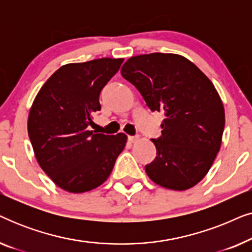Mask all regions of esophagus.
<instances>
[{"mask_svg": "<svg viewBox=\"0 0 252 252\" xmlns=\"http://www.w3.org/2000/svg\"><path fill=\"white\" fill-rule=\"evenodd\" d=\"M137 140H139V136H137V135H135V136H128V141H129L130 143L136 142Z\"/></svg>", "mask_w": 252, "mask_h": 252, "instance_id": "esophagus-1", "label": "esophagus"}]
</instances>
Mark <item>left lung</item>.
Segmentation results:
<instances>
[{
	"mask_svg": "<svg viewBox=\"0 0 252 252\" xmlns=\"http://www.w3.org/2000/svg\"><path fill=\"white\" fill-rule=\"evenodd\" d=\"M122 75L151 111L164 113L157 156L146 165L155 184L186 190L205 177L221 146L225 110L210 79L184 56L154 53L130 57Z\"/></svg>",
	"mask_w": 252,
	"mask_h": 252,
	"instance_id": "obj_1",
	"label": "left lung"
}]
</instances>
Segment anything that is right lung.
I'll use <instances>...</instances> for the list:
<instances>
[{
    "instance_id": "add662e5",
    "label": "right lung",
    "mask_w": 252,
    "mask_h": 252,
    "mask_svg": "<svg viewBox=\"0 0 252 252\" xmlns=\"http://www.w3.org/2000/svg\"><path fill=\"white\" fill-rule=\"evenodd\" d=\"M124 58L63 65L46 81L30 110L27 130L41 168L58 187L85 192L106 181L126 146L124 133L88 130L101 110L99 94Z\"/></svg>"
}]
</instances>
